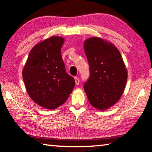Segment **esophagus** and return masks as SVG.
Segmentation results:
<instances>
[{
  "instance_id": "esophagus-1",
  "label": "esophagus",
  "mask_w": 152,
  "mask_h": 152,
  "mask_svg": "<svg viewBox=\"0 0 152 152\" xmlns=\"http://www.w3.org/2000/svg\"><path fill=\"white\" fill-rule=\"evenodd\" d=\"M74 80H75V83L76 85H78L79 83H80V80H79V78L78 77H74Z\"/></svg>"
}]
</instances>
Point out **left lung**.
<instances>
[{"instance_id":"left-lung-1","label":"left lung","mask_w":152,"mask_h":152,"mask_svg":"<svg viewBox=\"0 0 152 152\" xmlns=\"http://www.w3.org/2000/svg\"><path fill=\"white\" fill-rule=\"evenodd\" d=\"M84 49L90 70L84 90L92 106L105 110L118 102L123 93L128 77L126 66L118 49L101 38L85 40Z\"/></svg>"}]
</instances>
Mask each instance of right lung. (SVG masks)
Returning a JSON list of instances; mask_svg holds the SVG:
<instances>
[{
  "label": "right lung",
  "mask_w": 152,
  "mask_h": 152,
  "mask_svg": "<svg viewBox=\"0 0 152 152\" xmlns=\"http://www.w3.org/2000/svg\"><path fill=\"white\" fill-rule=\"evenodd\" d=\"M64 38L52 37L31 49L22 72L26 88L38 105L55 110L66 102L75 85L67 74L61 49Z\"/></svg>",
  "instance_id": "add662e5"
}]
</instances>
